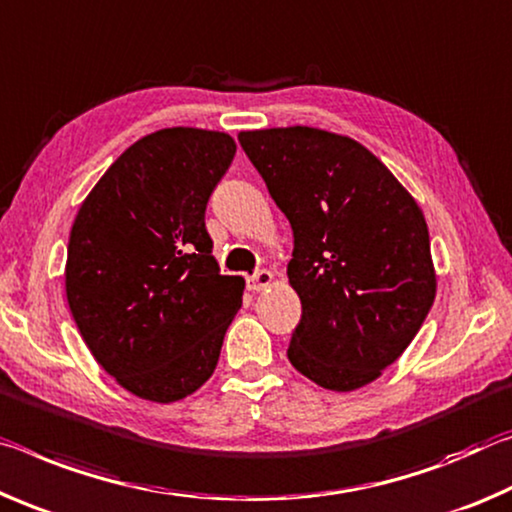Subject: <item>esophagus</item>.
Wrapping results in <instances>:
<instances>
[{"instance_id":"34e87169","label":"esophagus","mask_w":512,"mask_h":512,"mask_svg":"<svg viewBox=\"0 0 512 512\" xmlns=\"http://www.w3.org/2000/svg\"><path fill=\"white\" fill-rule=\"evenodd\" d=\"M270 283H272V272L270 270H258V272H254L251 276H247V288L251 292L263 290V288L270 286Z\"/></svg>"}]
</instances>
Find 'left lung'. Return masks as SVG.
I'll return each mask as SVG.
<instances>
[{
	"label": "left lung",
	"mask_w": 512,
	"mask_h": 512,
	"mask_svg": "<svg viewBox=\"0 0 512 512\" xmlns=\"http://www.w3.org/2000/svg\"><path fill=\"white\" fill-rule=\"evenodd\" d=\"M238 140L295 238L292 367L326 390L363 388L404 354L433 306L420 206L370 149L338 133L288 127Z\"/></svg>",
	"instance_id": "left-lung-1"
}]
</instances>
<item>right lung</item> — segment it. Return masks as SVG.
I'll use <instances>...</instances> for the list:
<instances>
[{
	"label": "right lung",
	"instance_id": "add662e5",
	"mask_svg": "<svg viewBox=\"0 0 512 512\" xmlns=\"http://www.w3.org/2000/svg\"><path fill=\"white\" fill-rule=\"evenodd\" d=\"M233 156L220 131L149 133L72 224L67 304L97 363L136 397L170 404L215 372L245 281L220 274L204 217Z\"/></svg>",
	"mask_w": 512,
	"mask_h": 512
}]
</instances>
